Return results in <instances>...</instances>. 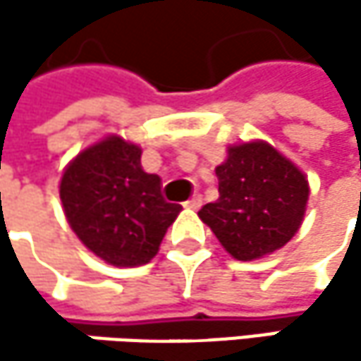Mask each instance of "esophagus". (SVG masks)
I'll return each mask as SVG.
<instances>
[{"label": "esophagus", "instance_id": "34e87169", "mask_svg": "<svg viewBox=\"0 0 361 361\" xmlns=\"http://www.w3.org/2000/svg\"><path fill=\"white\" fill-rule=\"evenodd\" d=\"M200 204H202V196H200V194H194L190 200H185V202H183V207H185V209H200Z\"/></svg>", "mask_w": 361, "mask_h": 361}]
</instances>
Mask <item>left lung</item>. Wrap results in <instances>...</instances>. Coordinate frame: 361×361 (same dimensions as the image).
<instances>
[{
  "instance_id": "8db88e82",
  "label": "left lung",
  "mask_w": 361,
  "mask_h": 361,
  "mask_svg": "<svg viewBox=\"0 0 361 361\" xmlns=\"http://www.w3.org/2000/svg\"><path fill=\"white\" fill-rule=\"evenodd\" d=\"M219 198L198 217L240 261L282 249L299 230L310 185L305 176L265 142L232 146L215 169Z\"/></svg>"
}]
</instances>
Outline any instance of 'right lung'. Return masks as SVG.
Instances as JSON below:
<instances>
[{
    "label": "right lung",
    "instance_id": "right-lung-1",
    "mask_svg": "<svg viewBox=\"0 0 361 361\" xmlns=\"http://www.w3.org/2000/svg\"><path fill=\"white\" fill-rule=\"evenodd\" d=\"M140 159L137 146L112 135L81 152L60 181L71 228L116 267L148 263L181 211L163 198L161 178L146 173Z\"/></svg>",
    "mask_w": 361,
    "mask_h": 361
}]
</instances>
